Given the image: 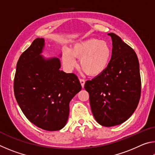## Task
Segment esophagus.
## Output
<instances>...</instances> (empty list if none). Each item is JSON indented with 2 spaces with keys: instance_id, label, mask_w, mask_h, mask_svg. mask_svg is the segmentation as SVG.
<instances>
[{
  "instance_id": "esophagus-1",
  "label": "esophagus",
  "mask_w": 155,
  "mask_h": 155,
  "mask_svg": "<svg viewBox=\"0 0 155 155\" xmlns=\"http://www.w3.org/2000/svg\"><path fill=\"white\" fill-rule=\"evenodd\" d=\"M80 81V83H81V85L82 86V87H84V85H85V81L84 79H82V78H80L79 79Z\"/></svg>"
}]
</instances>
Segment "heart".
Here are the masks:
<instances>
[{
	"label": "heart",
	"mask_w": 155,
	"mask_h": 155,
	"mask_svg": "<svg viewBox=\"0 0 155 155\" xmlns=\"http://www.w3.org/2000/svg\"><path fill=\"white\" fill-rule=\"evenodd\" d=\"M75 57L80 58L83 71L90 76H97L107 69L111 61V49L105 41L91 38L75 44L72 49H65L63 60L65 65L72 69L77 65Z\"/></svg>",
	"instance_id": "b5f03b06"
}]
</instances>
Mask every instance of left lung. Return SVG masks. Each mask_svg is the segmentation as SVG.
Listing matches in <instances>:
<instances>
[{"label":"left lung","instance_id":"left-lung-1","mask_svg":"<svg viewBox=\"0 0 155 155\" xmlns=\"http://www.w3.org/2000/svg\"><path fill=\"white\" fill-rule=\"evenodd\" d=\"M112 54L107 69L87 81L85 89L90 94L94 118L107 127L119 125L129 118L138 105L141 94L140 64L133 48L114 33Z\"/></svg>","mask_w":155,"mask_h":155}]
</instances>
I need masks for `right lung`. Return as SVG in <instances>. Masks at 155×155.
Here are the masks:
<instances>
[{
    "mask_svg": "<svg viewBox=\"0 0 155 155\" xmlns=\"http://www.w3.org/2000/svg\"><path fill=\"white\" fill-rule=\"evenodd\" d=\"M44 46V39L38 38L21 54L14 78V94L31 123L46 130H59L67 123L70 101L82 87L74 74L60 70L59 58L41 54Z\"/></svg>",
    "mask_w": 155,
    "mask_h": 155,
    "instance_id": "1",
    "label": "right lung"
}]
</instances>
